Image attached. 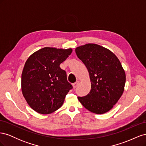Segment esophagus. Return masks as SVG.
<instances>
[{"label": "esophagus", "mask_w": 146, "mask_h": 146, "mask_svg": "<svg viewBox=\"0 0 146 146\" xmlns=\"http://www.w3.org/2000/svg\"><path fill=\"white\" fill-rule=\"evenodd\" d=\"M78 84H79V82H78V81H77L76 83H73V84H72L73 88H76L78 85Z\"/></svg>", "instance_id": "obj_1"}]
</instances>
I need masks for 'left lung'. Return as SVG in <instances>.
<instances>
[{
	"label": "left lung",
	"instance_id": "8db88e82",
	"mask_svg": "<svg viewBox=\"0 0 146 146\" xmlns=\"http://www.w3.org/2000/svg\"><path fill=\"white\" fill-rule=\"evenodd\" d=\"M76 53L90 74L91 91L78 99L84 107L96 114L109 111L124 91L125 73L113 53L96 44L77 47Z\"/></svg>",
	"mask_w": 146,
	"mask_h": 146
}]
</instances>
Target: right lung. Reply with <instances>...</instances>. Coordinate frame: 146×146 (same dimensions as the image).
<instances>
[{
  "label": "right lung",
  "mask_w": 146,
  "mask_h": 146,
  "mask_svg": "<svg viewBox=\"0 0 146 146\" xmlns=\"http://www.w3.org/2000/svg\"><path fill=\"white\" fill-rule=\"evenodd\" d=\"M72 49L44 47L31 55L22 73L21 90L25 100L35 111L50 114L59 109L72 88L66 71L60 65Z\"/></svg>",
  "instance_id": "1"
}]
</instances>
